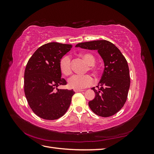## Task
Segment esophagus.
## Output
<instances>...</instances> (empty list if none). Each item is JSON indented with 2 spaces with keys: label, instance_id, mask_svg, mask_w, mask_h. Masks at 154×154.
<instances>
[{
  "label": "esophagus",
  "instance_id": "34e87169",
  "mask_svg": "<svg viewBox=\"0 0 154 154\" xmlns=\"http://www.w3.org/2000/svg\"><path fill=\"white\" fill-rule=\"evenodd\" d=\"M74 92H82V91H84V90H82V89H74Z\"/></svg>",
  "mask_w": 154,
  "mask_h": 154
}]
</instances>
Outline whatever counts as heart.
<instances>
[{
    "label": "heart",
    "mask_w": 154,
    "mask_h": 154,
    "mask_svg": "<svg viewBox=\"0 0 154 154\" xmlns=\"http://www.w3.org/2000/svg\"><path fill=\"white\" fill-rule=\"evenodd\" d=\"M82 56L89 66V69L91 71L94 70V65L96 63L94 56L88 53H83ZM59 68L60 71L65 76H69L72 73L71 59L69 56H64L61 59L59 64ZM94 82V78L89 74H85V75L75 74L69 79L68 85L70 88H74V89H82V88L90 87L93 84Z\"/></svg>",
    "instance_id": "obj_1"
}]
</instances>
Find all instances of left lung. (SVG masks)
<instances>
[{
  "label": "left lung",
  "instance_id": "left-lung-1",
  "mask_svg": "<svg viewBox=\"0 0 154 154\" xmlns=\"http://www.w3.org/2000/svg\"><path fill=\"white\" fill-rule=\"evenodd\" d=\"M76 48L96 50L104 62L103 75L96 86L94 100L88 102L93 112L101 117H109L122 109L127 99L130 78L127 60L119 49L107 40L79 43Z\"/></svg>",
  "mask_w": 154,
  "mask_h": 154
}]
</instances>
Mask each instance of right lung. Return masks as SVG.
I'll return each instance as SVG.
<instances>
[{"label":"right lung","instance_id":"add662e5","mask_svg":"<svg viewBox=\"0 0 154 154\" xmlns=\"http://www.w3.org/2000/svg\"><path fill=\"white\" fill-rule=\"evenodd\" d=\"M72 47L71 44L57 42L44 44L35 51L26 65V97L33 112L41 118L57 119L65 114L71 104L75 92L57 87L67 83L61 78L59 64Z\"/></svg>","mask_w":154,"mask_h":154}]
</instances>
